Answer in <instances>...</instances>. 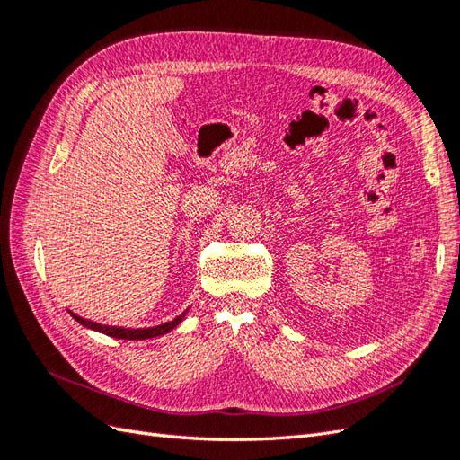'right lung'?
Instances as JSON below:
<instances>
[{
  "mask_svg": "<svg viewBox=\"0 0 460 460\" xmlns=\"http://www.w3.org/2000/svg\"><path fill=\"white\" fill-rule=\"evenodd\" d=\"M186 313L180 314L178 318L171 320V323H164L161 326H153V328H117V326H105V324H100V323H93V320H88V318H82L78 314L73 313V316L78 320L80 324H84L86 328H93L97 332H103L107 333V336L111 338H120V340H149V338H155V336H163V333L171 332L172 328H176L180 324V320H182Z\"/></svg>",
  "mask_w": 460,
  "mask_h": 460,
  "instance_id": "add662e5",
  "label": "right lung"
}]
</instances>
